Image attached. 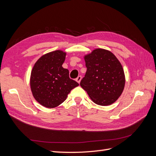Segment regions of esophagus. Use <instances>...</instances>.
<instances>
[{
    "mask_svg": "<svg viewBox=\"0 0 156 156\" xmlns=\"http://www.w3.org/2000/svg\"><path fill=\"white\" fill-rule=\"evenodd\" d=\"M81 79H82V77H81V76H78L77 77V79H76V81L78 83H80V82H81Z\"/></svg>",
    "mask_w": 156,
    "mask_h": 156,
    "instance_id": "esophagus-1",
    "label": "esophagus"
}]
</instances>
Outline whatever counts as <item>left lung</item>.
<instances>
[{"label": "left lung", "mask_w": 156, "mask_h": 156, "mask_svg": "<svg viewBox=\"0 0 156 156\" xmlns=\"http://www.w3.org/2000/svg\"><path fill=\"white\" fill-rule=\"evenodd\" d=\"M87 72L80 85L96 104L115 103L125 86V75L120 61L111 51L96 49L84 56Z\"/></svg>", "instance_id": "1"}]
</instances>
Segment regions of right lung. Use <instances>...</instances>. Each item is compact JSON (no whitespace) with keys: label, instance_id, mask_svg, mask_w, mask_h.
<instances>
[{"label":"right lung","instance_id":"add662e5","mask_svg":"<svg viewBox=\"0 0 156 156\" xmlns=\"http://www.w3.org/2000/svg\"><path fill=\"white\" fill-rule=\"evenodd\" d=\"M66 53L56 50L41 56L32 69L30 84L35 100L47 108L63 103L79 84L69 77V71L62 66Z\"/></svg>","mask_w":156,"mask_h":156}]
</instances>
